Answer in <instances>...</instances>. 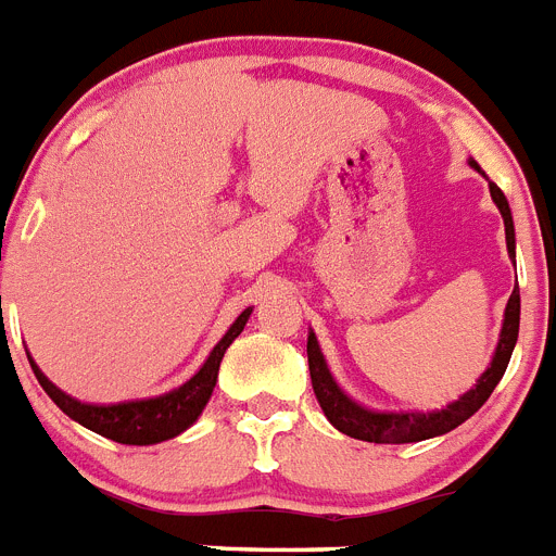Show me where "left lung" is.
Masks as SVG:
<instances>
[{"label": "left lung", "instance_id": "8db88e82", "mask_svg": "<svg viewBox=\"0 0 556 556\" xmlns=\"http://www.w3.org/2000/svg\"><path fill=\"white\" fill-rule=\"evenodd\" d=\"M472 170H479L484 176V170L479 167V162H472ZM486 178V176H484ZM490 181V178H486ZM490 195L498 206L501 218H504L506 229V251H509L511 263H515V224H511V210L506 195L501 192L498 185L490 181ZM518 330H520V291L515 285L509 302H506L504 311V325H501L498 346L492 352L490 366L484 369L476 386L470 392H465L458 400L447 403L445 408H437V412H371L366 405L355 403L350 394H344V389L336 383L330 366L325 361V352L318 346L316 332H307V364H311V380L313 392H316L318 405L325 417L330 419L332 428H338L341 433L352 439H361V442H375V445H405V442H422V439L442 437V433L453 431L458 425L470 419L472 414L479 412L481 405L486 403V397L492 394V389L498 386V380L504 378L506 366H509L511 350L518 344Z\"/></svg>", "mask_w": 556, "mask_h": 556}]
</instances>
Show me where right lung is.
Listing matches in <instances>:
<instances>
[{
    "instance_id": "1",
    "label": "right lung",
    "mask_w": 556,
    "mask_h": 556,
    "mask_svg": "<svg viewBox=\"0 0 556 556\" xmlns=\"http://www.w3.org/2000/svg\"><path fill=\"white\" fill-rule=\"evenodd\" d=\"M251 316V307H245L235 321H231L229 330L224 332L218 344L212 346L210 358L201 364V369L192 375L190 380H185L181 386L170 389V392L156 394V397L144 400H128V403H80V400L70 397L66 392H61L55 383L47 380V375L36 366V361L30 358L33 371H36L38 383L50 394L52 403L61 408L70 419L80 422L89 431L100 433L105 439H114L119 445H156V442H167V439L185 433L201 412L206 408L212 397V389L218 383V369L220 361H224L226 350L235 338L243 332L245 321Z\"/></svg>"
}]
</instances>
